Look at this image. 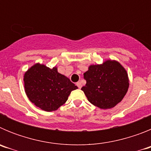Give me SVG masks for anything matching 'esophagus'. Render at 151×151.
I'll return each instance as SVG.
<instances>
[{"label": "esophagus", "mask_w": 151, "mask_h": 151, "mask_svg": "<svg viewBox=\"0 0 151 151\" xmlns=\"http://www.w3.org/2000/svg\"><path fill=\"white\" fill-rule=\"evenodd\" d=\"M76 85H77V86H78V88H82V82H78L76 83Z\"/></svg>", "instance_id": "1"}]
</instances>
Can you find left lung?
Returning a JSON list of instances; mask_svg holds the SVG:
<instances>
[{
	"label": "left lung",
	"instance_id": "obj_1",
	"mask_svg": "<svg viewBox=\"0 0 151 151\" xmlns=\"http://www.w3.org/2000/svg\"><path fill=\"white\" fill-rule=\"evenodd\" d=\"M86 85L82 88L91 104L101 109H110L120 102L129 86L128 73L116 60L91 65L84 73Z\"/></svg>",
	"mask_w": 151,
	"mask_h": 151
}]
</instances>
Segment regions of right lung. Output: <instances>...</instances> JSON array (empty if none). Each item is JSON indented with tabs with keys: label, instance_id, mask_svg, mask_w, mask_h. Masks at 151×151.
Masks as SVG:
<instances>
[{
	"label": "right lung",
	"instance_id": "obj_1",
	"mask_svg": "<svg viewBox=\"0 0 151 151\" xmlns=\"http://www.w3.org/2000/svg\"><path fill=\"white\" fill-rule=\"evenodd\" d=\"M25 91L32 103L47 112L57 110L78 88L67 77L45 65L35 64L24 75Z\"/></svg>",
	"mask_w": 151,
	"mask_h": 151
}]
</instances>
